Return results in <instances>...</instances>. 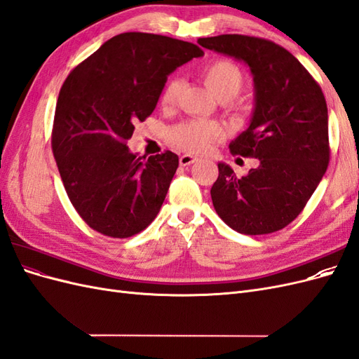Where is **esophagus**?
Wrapping results in <instances>:
<instances>
[{"mask_svg": "<svg viewBox=\"0 0 359 359\" xmlns=\"http://www.w3.org/2000/svg\"><path fill=\"white\" fill-rule=\"evenodd\" d=\"M194 161H198V158L191 156V154H184V156L180 157V165L181 166H190V165H193Z\"/></svg>", "mask_w": 359, "mask_h": 359, "instance_id": "obj_1", "label": "esophagus"}]
</instances>
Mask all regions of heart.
<instances>
[{"mask_svg": "<svg viewBox=\"0 0 359 359\" xmlns=\"http://www.w3.org/2000/svg\"><path fill=\"white\" fill-rule=\"evenodd\" d=\"M201 78L210 93L220 102H231L241 93L245 83V76L238 64L229 60H214L202 69ZM180 81L172 79L161 95V102L172 104L180 93ZM222 130L217 124L208 123H186L170 132L173 145L190 153H201L208 148L214 139L220 137Z\"/></svg>", "mask_w": 359, "mask_h": 359, "instance_id": "obj_1", "label": "heart"}]
</instances>
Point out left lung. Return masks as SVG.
I'll return each mask as SVG.
<instances>
[{
  "instance_id": "obj_1",
  "label": "left lung",
  "mask_w": 359,
  "mask_h": 359,
  "mask_svg": "<svg viewBox=\"0 0 359 359\" xmlns=\"http://www.w3.org/2000/svg\"><path fill=\"white\" fill-rule=\"evenodd\" d=\"M198 43L244 61L255 82L250 126L229 148L259 165L238 178L220 161L211 187L214 208L240 233L283 229L304 210L330 163L328 107L320 86L289 50L269 40L223 34Z\"/></svg>"
}]
</instances>
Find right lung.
<instances>
[{
	"mask_svg": "<svg viewBox=\"0 0 359 359\" xmlns=\"http://www.w3.org/2000/svg\"><path fill=\"white\" fill-rule=\"evenodd\" d=\"M203 55L189 41L123 32L62 83L52 151L74 210L91 229L128 238L156 219L178 168L172 151L139 157L127 140L156 109L168 76Z\"/></svg>",
	"mask_w": 359,
	"mask_h": 359,
	"instance_id": "obj_1",
	"label": "right lung"
}]
</instances>
